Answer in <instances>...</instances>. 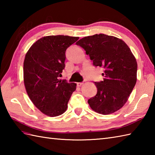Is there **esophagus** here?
Instances as JSON below:
<instances>
[{
  "instance_id": "obj_1",
  "label": "esophagus",
  "mask_w": 155,
  "mask_h": 155,
  "mask_svg": "<svg viewBox=\"0 0 155 155\" xmlns=\"http://www.w3.org/2000/svg\"><path fill=\"white\" fill-rule=\"evenodd\" d=\"M83 83H77V85L78 87H81V85H83Z\"/></svg>"
}]
</instances>
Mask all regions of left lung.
I'll list each match as a JSON object with an SVG mask.
<instances>
[{"instance_id":"obj_1","label":"left lung","mask_w":155,"mask_h":155,"mask_svg":"<svg viewBox=\"0 0 155 155\" xmlns=\"http://www.w3.org/2000/svg\"><path fill=\"white\" fill-rule=\"evenodd\" d=\"M76 44L84 49L94 67L104 69L103 81L94 82L97 94L88 100L91 108L103 114L119 110L137 82V62L130 49L123 41L104 34L85 37Z\"/></svg>"}]
</instances>
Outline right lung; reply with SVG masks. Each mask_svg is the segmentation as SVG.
<instances>
[{
	"instance_id": "obj_1",
	"label": "right lung",
	"mask_w": 155,
	"mask_h": 155,
	"mask_svg": "<svg viewBox=\"0 0 155 155\" xmlns=\"http://www.w3.org/2000/svg\"><path fill=\"white\" fill-rule=\"evenodd\" d=\"M79 37L57 35L39 39L25 55L23 73L26 91L36 107L50 117L67 110L77 84L60 80L67 49Z\"/></svg>"
}]
</instances>
